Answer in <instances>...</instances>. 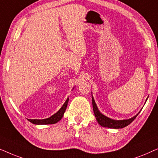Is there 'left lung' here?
I'll use <instances>...</instances> for the list:
<instances>
[{"label": "left lung", "instance_id": "1", "mask_svg": "<svg viewBox=\"0 0 158 158\" xmlns=\"http://www.w3.org/2000/svg\"><path fill=\"white\" fill-rule=\"evenodd\" d=\"M92 106H93V110L94 115H95L96 119L99 124L102 127H108V128H112V129H121V128L127 127L128 125H129L134 119L136 118L137 115H136L135 116L130 119L127 120H122V121H115V120H113L105 116L104 115H102L100 111H99L98 107L96 106L95 102L92 97Z\"/></svg>", "mask_w": 158, "mask_h": 158}]
</instances>
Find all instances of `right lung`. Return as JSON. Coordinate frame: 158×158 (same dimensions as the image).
<instances>
[{
  "label": "right lung",
  "instance_id": "right-lung-1",
  "mask_svg": "<svg viewBox=\"0 0 158 158\" xmlns=\"http://www.w3.org/2000/svg\"><path fill=\"white\" fill-rule=\"evenodd\" d=\"M69 102V98L67 99L65 103L63 105L62 108L58 111L56 114L52 115L51 117L48 118L46 119H28L29 121H30L31 123H34V124H53V123H57L62 118L63 115L64 114L65 110H66V107L68 106Z\"/></svg>",
  "mask_w": 158,
  "mask_h": 158
}]
</instances>
